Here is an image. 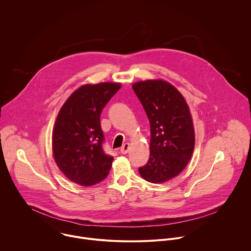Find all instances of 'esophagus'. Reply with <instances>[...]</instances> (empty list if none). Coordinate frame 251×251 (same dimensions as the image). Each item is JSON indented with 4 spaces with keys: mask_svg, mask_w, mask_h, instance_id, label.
I'll return each mask as SVG.
<instances>
[{
    "mask_svg": "<svg viewBox=\"0 0 251 251\" xmlns=\"http://www.w3.org/2000/svg\"><path fill=\"white\" fill-rule=\"evenodd\" d=\"M129 149H130V145H129V143H125V144H124V145L121 147V149H120V152H121L122 154H126V153H128Z\"/></svg>",
    "mask_w": 251,
    "mask_h": 251,
    "instance_id": "1",
    "label": "esophagus"
}]
</instances>
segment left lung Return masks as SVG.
<instances>
[{
	"label": "left lung",
	"instance_id": "obj_1",
	"mask_svg": "<svg viewBox=\"0 0 251 251\" xmlns=\"http://www.w3.org/2000/svg\"><path fill=\"white\" fill-rule=\"evenodd\" d=\"M132 88L151 128L150 158L139 173L150 183H165L186 168L194 152L195 130L189 106L177 89L164 80L139 81Z\"/></svg>",
	"mask_w": 251,
	"mask_h": 251
}]
</instances>
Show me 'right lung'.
Returning a JSON list of instances; mask_svg holds the SVG:
<instances>
[{"label":"right lung","instance_id":"add662e5","mask_svg":"<svg viewBox=\"0 0 251 251\" xmlns=\"http://www.w3.org/2000/svg\"><path fill=\"white\" fill-rule=\"evenodd\" d=\"M120 87L113 82L82 85L60 108L52 131V152L69 181L89 187L109 174L113 157L102 148L100 114Z\"/></svg>","mask_w":251,"mask_h":251}]
</instances>
